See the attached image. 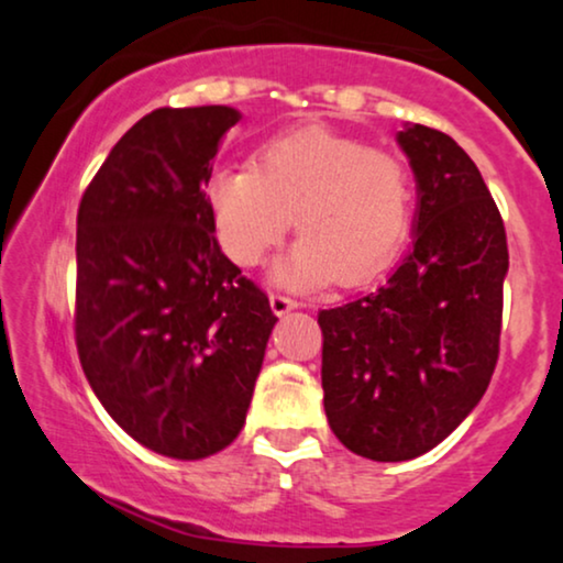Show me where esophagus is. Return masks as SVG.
<instances>
[{
  "label": "esophagus",
  "instance_id": "1",
  "mask_svg": "<svg viewBox=\"0 0 563 563\" xmlns=\"http://www.w3.org/2000/svg\"><path fill=\"white\" fill-rule=\"evenodd\" d=\"M268 302H272V310H274V314H287V312H291L297 307V302L295 299H289V297H284V295H272L268 297Z\"/></svg>",
  "mask_w": 563,
  "mask_h": 563
}]
</instances>
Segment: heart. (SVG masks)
Instances as JSON below:
<instances>
[{
  "instance_id": "b5f03b06",
  "label": "heart",
  "mask_w": 563,
  "mask_h": 563,
  "mask_svg": "<svg viewBox=\"0 0 563 563\" xmlns=\"http://www.w3.org/2000/svg\"><path fill=\"white\" fill-rule=\"evenodd\" d=\"M207 197L222 251L245 268L279 245L295 214L302 235L272 272L291 289L372 282L395 261L412 214L402 161L325 128L272 137L253 168L214 174Z\"/></svg>"
}]
</instances>
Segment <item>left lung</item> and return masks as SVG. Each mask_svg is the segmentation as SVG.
<instances>
[{"label":"left lung","instance_id":"8db88e82","mask_svg":"<svg viewBox=\"0 0 563 563\" xmlns=\"http://www.w3.org/2000/svg\"><path fill=\"white\" fill-rule=\"evenodd\" d=\"M418 184L412 245L384 287L320 310L322 402L345 449L410 461L435 449L489 387L510 266L505 225L466 151L405 125Z\"/></svg>","mask_w":563,"mask_h":563}]
</instances>
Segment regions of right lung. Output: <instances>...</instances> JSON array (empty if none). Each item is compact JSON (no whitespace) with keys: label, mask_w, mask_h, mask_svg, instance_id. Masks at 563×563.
Listing matches in <instances>:
<instances>
[{"label":"right lung","mask_w":563,"mask_h":563,"mask_svg":"<svg viewBox=\"0 0 563 563\" xmlns=\"http://www.w3.org/2000/svg\"><path fill=\"white\" fill-rule=\"evenodd\" d=\"M241 112L137 120L76 218V349L89 387L145 449L197 461L241 433L276 314L220 251L205 187Z\"/></svg>","instance_id":"add662e5"}]
</instances>
